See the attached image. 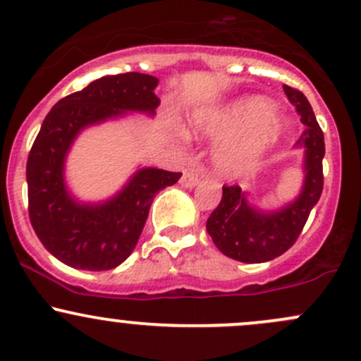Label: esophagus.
<instances>
[{
	"label": "esophagus",
	"instance_id": "34e87169",
	"mask_svg": "<svg viewBox=\"0 0 361 361\" xmlns=\"http://www.w3.org/2000/svg\"><path fill=\"white\" fill-rule=\"evenodd\" d=\"M197 182H200V176H197V172L195 170H184V173H182L180 177V185H184V188H196Z\"/></svg>",
	"mask_w": 361,
	"mask_h": 361
}]
</instances>
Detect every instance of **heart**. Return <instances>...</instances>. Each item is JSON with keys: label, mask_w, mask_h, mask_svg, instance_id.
Wrapping results in <instances>:
<instances>
[{"label": "heart", "mask_w": 361, "mask_h": 361, "mask_svg": "<svg viewBox=\"0 0 361 361\" xmlns=\"http://www.w3.org/2000/svg\"><path fill=\"white\" fill-rule=\"evenodd\" d=\"M244 130L238 138L231 135ZM284 120L274 110L269 99L251 96L238 99L227 108L201 111L191 118L189 133L208 139H226L213 149L212 164L222 177H239L250 172L253 165L281 137Z\"/></svg>", "instance_id": "obj_1"}]
</instances>
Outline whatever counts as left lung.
I'll return each mask as SVG.
<instances>
[{
	"instance_id": "8db88e82",
	"label": "left lung",
	"mask_w": 361,
	"mask_h": 361,
	"mask_svg": "<svg viewBox=\"0 0 361 361\" xmlns=\"http://www.w3.org/2000/svg\"><path fill=\"white\" fill-rule=\"evenodd\" d=\"M284 91L306 126L296 142V148L303 151L300 192L281 207L269 208L250 203V195L239 185H224L222 200L207 220V232L215 246L226 257L243 263L270 262L286 253L296 243L324 189V133L303 92L289 86H284Z\"/></svg>"
}]
</instances>
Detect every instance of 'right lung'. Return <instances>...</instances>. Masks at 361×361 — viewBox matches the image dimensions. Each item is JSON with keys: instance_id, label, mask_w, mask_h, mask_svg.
<instances>
[{"instance_id": "obj_1", "label": "right lung", "mask_w": 361, "mask_h": 361, "mask_svg": "<svg viewBox=\"0 0 361 361\" xmlns=\"http://www.w3.org/2000/svg\"><path fill=\"white\" fill-rule=\"evenodd\" d=\"M160 80L129 72L96 79L49 110L27 160L29 216L42 246L65 265L79 270H110L126 262L145 227L151 201L180 179L179 172L137 166L115 195L84 201L68 188L67 158L89 127L129 114L153 118Z\"/></svg>"}]
</instances>
